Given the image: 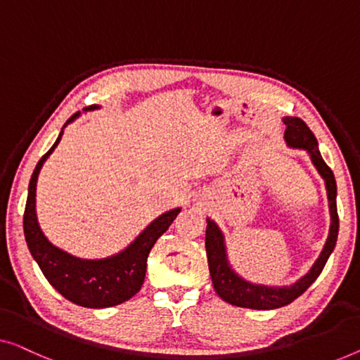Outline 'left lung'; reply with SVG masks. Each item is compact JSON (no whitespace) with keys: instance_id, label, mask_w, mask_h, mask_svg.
<instances>
[{"instance_id":"left-lung-1","label":"left lung","mask_w":360,"mask_h":360,"mask_svg":"<svg viewBox=\"0 0 360 360\" xmlns=\"http://www.w3.org/2000/svg\"><path fill=\"white\" fill-rule=\"evenodd\" d=\"M283 122L285 124L284 141L290 149H300L309 154V158L314 164V167L319 172L320 176L325 181L328 207H330V231L323 245L319 258L315 259L310 269L304 276H300L295 283L289 285H266L252 283L245 279L243 276L237 273L229 262L226 236L221 231V227L212 221L211 217H206V257L210 264V274L214 285L216 294L221 297L227 304L243 307V309L253 310H273L290 304L297 297H300L307 289L314 284V281L319 278L321 269L330 258V255L335 250L338 240V231H340V219H338L336 210V180L333 175V170L328 167L323 160L319 141L310 131V128L297 117H284Z\"/></svg>"}]
</instances>
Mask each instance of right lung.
Returning <instances> with one entry per match:
<instances>
[{
  "label": "right lung",
  "instance_id": "add662e5",
  "mask_svg": "<svg viewBox=\"0 0 360 360\" xmlns=\"http://www.w3.org/2000/svg\"><path fill=\"white\" fill-rule=\"evenodd\" d=\"M98 108H101L98 105H92L87 107V110L94 112ZM79 115L81 113L77 112L68 120L55 144L35 165L29 181L27 202H25L24 211V236L30 255L37 262L46 281L53 285V289L76 305L87 307V309H105V307L123 304L141 289L150 248L170 227L181 207H174L162 212L153 222H149L131 243L110 257L87 259L75 257L55 247L41 231L37 219V210H35L37 180L45 160L60 144L65 128Z\"/></svg>",
  "mask_w": 360,
  "mask_h": 360
}]
</instances>
